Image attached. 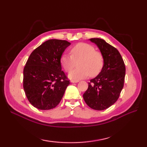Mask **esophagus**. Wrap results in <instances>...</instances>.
Listing matches in <instances>:
<instances>
[{"mask_svg":"<svg viewBox=\"0 0 147 147\" xmlns=\"http://www.w3.org/2000/svg\"><path fill=\"white\" fill-rule=\"evenodd\" d=\"M71 83H78V82H79V81L78 80H71Z\"/></svg>","mask_w":147,"mask_h":147,"instance_id":"obj_1","label":"esophagus"}]
</instances>
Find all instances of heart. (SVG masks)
<instances>
[{
  "mask_svg": "<svg viewBox=\"0 0 147 147\" xmlns=\"http://www.w3.org/2000/svg\"><path fill=\"white\" fill-rule=\"evenodd\" d=\"M70 55L63 54L61 64L66 72L71 71L78 62L76 69L69 74L71 80H79L88 76L94 77L100 73L104 65V58L100 52L96 51L94 47L86 43H80L70 50Z\"/></svg>",
  "mask_w": 147,
  "mask_h": 147,
  "instance_id": "obj_1",
  "label": "heart"
}]
</instances>
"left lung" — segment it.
Masks as SVG:
<instances>
[{"instance_id":"obj_1","label":"left lung","mask_w":147,"mask_h":147,"mask_svg":"<svg viewBox=\"0 0 147 147\" xmlns=\"http://www.w3.org/2000/svg\"><path fill=\"white\" fill-rule=\"evenodd\" d=\"M97 45L104 58L100 73L88 83L84 93L86 104L94 110L102 111L117 100L124 86L126 67L119 52L101 38H90Z\"/></svg>"}]
</instances>
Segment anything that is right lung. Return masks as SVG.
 Here are the masks:
<instances>
[{
  "mask_svg": "<svg viewBox=\"0 0 147 147\" xmlns=\"http://www.w3.org/2000/svg\"><path fill=\"white\" fill-rule=\"evenodd\" d=\"M71 43L51 39L30 54L23 70V88L26 97L40 110L55 108L70 82L62 71L61 57Z\"/></svg>",
  "mask_w": 147,
  "mask_h": 147,
  "instance_id": "add662e5",
  "label": "right lung"
}]
</instances>
